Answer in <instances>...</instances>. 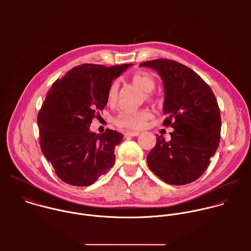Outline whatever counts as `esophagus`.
<instances>
[{
    "label": "esophagus",
    "instance_id": "obj_1",
    "mask_svg": "<svg viewBox=\"0 0 251 251\" xmlns=\"http://www.w3.org/2000/svg\"><path fill=\"white\" fill-rule=\"evenodd\" d=\"M140 133L139 132H136V131H127L125 132V137H135V136H138Z\"/></svg>",
    "mask_w": 251,
    "mask_h": 251
}]
</instances>
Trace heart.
<instances>
[{"label": "heart", "mask_w": 251, "mask_h": 251, "mask_svg": "<svg viewBox=\"0 0 251 251\" xmlns=\"http://www.w3.org/2000/svg\"><path fill=\"white\" fill-rule=\"evenodd\" d=\"M132 80L139 87L146 92H151L156 85L154 77L145 71H138L132 75ZM119 84L117 81H113L108 89L107 93V99L110 103H113L117 99ZM152 118V113L148 109H141V110H122L117 118L116 123L124 128L138 130L144 127L146 122Z\"/></svg>", "instance_id": "b5f03b06"}]
</instances>
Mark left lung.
Returning <instances> with one entry per match:
<instances>
[{
    "mask_svg": "<svg viewBox=\"0 0 251 251\" xmlns=\"http://www.w3.org/2000/svg\"><path fill=\"white\" fill-rule=\"evenodd\" d=\"M140 66L155 69L165 89L164 126L173 127L171 140L157 137L147 156L150 170L162 181L182 186L199 178L217 152L222 119L210 87L188 66L171 59H154Z\"/></svg>",
    "mask_w": 251,
    "mask_h": 251,
    "instance_id": "8db88e82",
    "label": "left lung"
}]
</instances>
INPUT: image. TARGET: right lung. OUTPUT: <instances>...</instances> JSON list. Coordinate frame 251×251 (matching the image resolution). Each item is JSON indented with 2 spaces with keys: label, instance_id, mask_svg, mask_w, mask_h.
<instances>
[{
  "label": "right lung",
  "instance_id": "1",
  "mask_svg": "<svg viewBox=\"0 0 251 251\" xmlns=\"http://www.w3.org/2000/svg\"><path fill=\"white\" fill-rule=\"evenodd\" d=\"M132 64L106 67L85 63L70 69L49 91L38 115L42 151L66 184L86 187L114 165V149L123 139L117 131L89 130L107 104L113 79Z\"/></svg>",
  "mask_w": 251,
  "mask_h": 251
}]
</instances>
